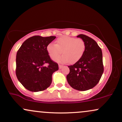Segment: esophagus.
Segmentation results:
<instances>
[{"mask_svg": "<svg viewBox=\"0 0 122 122\" xmlns=\"http://www.w3.org/2000/svg\"><path fill=\"white\" fill-rule=\"evenodd\" d=\"M58 66H59V68H60V69H61V68H62V67H63V65H60V64H59V65H58Z\"/></svg>", "mask_w": 122, "mask_h": 122, "instance_id": "esophagus-1", "label": "esophagus"}]
</instances>
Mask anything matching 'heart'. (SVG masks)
<instances>
[{
    "label": "heart",
    "mask_w": 122,
    "mask_h": 122,
    "mask_svg": "<svg viewBox=\"0 0 122 122\" xmlns=\"http://www.w3.org/2000/svg\"><path fill=\"white\" fill-rule=\"evenodd\" d=\"M57 43H50L46 50L50 58H54L62 52L61 56L54 58V61L60 63L74 64L79 61L83 56L86 45L84 40L80 38L64 36L58 38Z\"/></svg>",
    "instance_id": "obj_1"
}]
</instances>
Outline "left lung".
<instances>
[{
	"mask_svg": "<svg viewBox=\"0 0 122 122\" xmlns=\"http://www.w3.org/2000/svg\"><path fill=\"white\" fill-rule=\"evenodd\" d=\"M77 37L84 40L86 48L79 61L68 66L70 72L66 79L71 87L84 91L96 86L101 79L104 72L103 54L101 48L94 40L84 34Z\"/></svg>",
	"mask_w": 122,
	"mask_h": 122,
	"instance_id": "1",
	"label": "left lung"
}]
</instances>
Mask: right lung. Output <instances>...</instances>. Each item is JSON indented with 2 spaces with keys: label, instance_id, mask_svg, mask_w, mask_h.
<instances>
[{
  "label": "right lung",
  "instance_id": "obj_1",
  "mask_svg": "<svg viewBox=\"0 0 122 122\" xmlns=\"http://www.w3.org/2000/svg\"><path fill=\"white\" fill-rule=\"evenodd\" d=\"M55 36L31 37L22 43L16 57V75L27 90L39 92L47 89L52 75L58 70V64L51 60L46 47Z\"/></svg>",
  "mask_w": 122,
  "mask_h": 122
}]
</instances>
